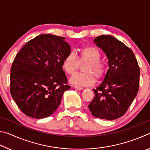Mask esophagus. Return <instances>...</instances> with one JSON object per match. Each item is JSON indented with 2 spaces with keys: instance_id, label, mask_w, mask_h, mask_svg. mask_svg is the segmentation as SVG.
Returning a JSON list of instances; mask_svg holds the SVG:
<instances>
[{
  "instance_id": "obj_1",
  "label": "esophagus",
  "mask_w": 150,
  "mask_h": 150,
  "mask_svg": "<svg viewBox=\"0 0 150 150\" xmlns=\"http://www.w3.org/2000/svg\"><path fill=\"white\" fill-rule=\"evenodd\" d=\"M74 88H76V89H77V90H83V87H79V86H77V85H75L74 86Z\"/></svg>"
}]
</instances>
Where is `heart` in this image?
I'll list each match as a JSON object with an SVG mask.
<instances>
[{"mask_svg":"<svg viewBox=\"0 0 150 150\" xmlns=\"http://www.w3.org/2000/svg\"><path fill=\"white\" fill-rule=\"evenodd\" d=\"M101 54L97 48L93 46L81 47L77 57L74 53L70 52L62 62V68L68 75H73L81 64L86 63L83 68L85 73H76L71 78V82L81 87L92 85L96 79L102 78L106 73V65L101 61Z\"/></svg>","mask_w":150,"mask_h":150,"instance_id":"heart-1","label":"heart"}]
</instances>
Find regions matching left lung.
<instances>
[{
    "label": "left lung",
    "mask_w": 150,
    "mask_h": 150,
    "mask_svg": "<svg viewBox=\"0 0 150 150\" xmlns=\"http://www.w3.org/2000/svg\"><path fill=\"white\" fill-rule=\"evenodd\" d=\"M94 42L107 56L109 69L103 83L93 89L95 98L88 108L96 118L115 120L126 112L136 96L140 69L132 50L115 37L101 35Z\"/></svg>",
    "instance_id": "left-lung-1"
}]
</instances>
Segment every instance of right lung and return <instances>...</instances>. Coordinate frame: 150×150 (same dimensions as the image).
<instances>
[{"label":"right lung","instance_id":"obj_1","mask_svg":"<svg viewBox=\"0 0 150 150\" xmlns=\"http://www.w3.org/2000/svg\"><path fill=\"white\" fill-rule=\"evenodd\" d=\"M71 46L64 37L42 34L28 42L16 54L11 69V94L21 111L44 118L56 110L69 89L62 68Z\"/></svg>","mask_w":150,"mask_h":150}]
</instances>
